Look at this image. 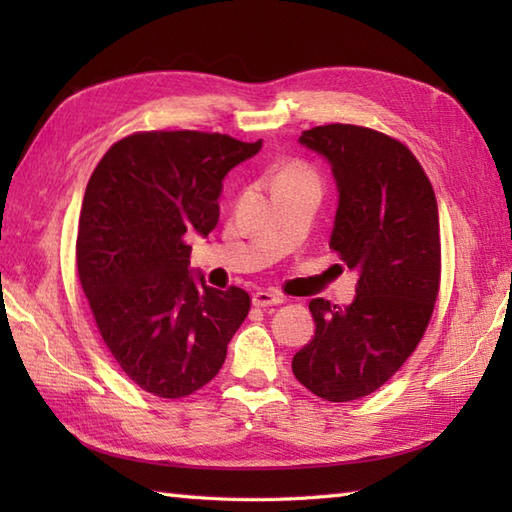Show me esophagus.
Segmentation results:
<instances>
[{"label":"esophagus","mask_w":512,"mask_h":512,"mask_svg":"<svg viewBox=\"0 0 512 512\" xmlns=\"http://www.w3.org/2000/svg\"><path fill=\"white\" fill-rule=\"evenodd\" d=\"M284 301L275 292H266V290H259L253 295V306L257 308H270V306H279V303Z\"/></svg>","instance_id":"obj_1"}]
</instances>
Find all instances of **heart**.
Wrapping results in <instances>:
<instances>
[{
  "label": "heart",
  "mask_w": 512,
  "mask_h": 512,
  "mask_svg": "<svg viewBox=\"0 0 512 512\" xmlns=\"http://www.w3.org/2000/svg\"><path fill=\"white\" fill-rule=\"evenodd\" d=\"M292 178H310V173L303 169V167H288V169H284V171L279 173L277 182L279 180H292Z\"/></svg>",
  "instance_id": "heart-1"
}]
</instances>
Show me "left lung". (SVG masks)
Instances as JSON below:
<instances>
[{
	"label": "left lung",
	"mask_w": 512,
	"mask_h": 512,
	"mask_svg": "<svg viewBox=\"0 0 512 512\" xmlns=\"http://www.w3.org/2000/svg\"><path fill=\"white\" fill-rule=\"evenodd\" d=\"M299 145L328 160L339 193L330 248L356 270L350 306L312 299L314 336L292 374L330 402L369 396L427 330L440 288L438 202L411 151L374 129L323 125Z\"/></svg>",
	"instance_id": "8db88e82"
}]
</instances>
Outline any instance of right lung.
<instances>
[{
	"label": "right lung",
	"instance_id": "1",
	"mask_svg": "<svg viewBox=\"0 0 512 512\" xmlns=\"http://www.w3.org/2000/svg\"><path fill=\"white\" fill-rule=\"evenodd\" d=\"M259 149L226 134L145 132L118 140L92 173L76 268L105 345L149 394L204 387L246 319L250 297L206 286L187 242L213 231L224 178Z\"/></svg>",
	"mask_w": 512,
	"mask_h": 512
}]
</instances>
